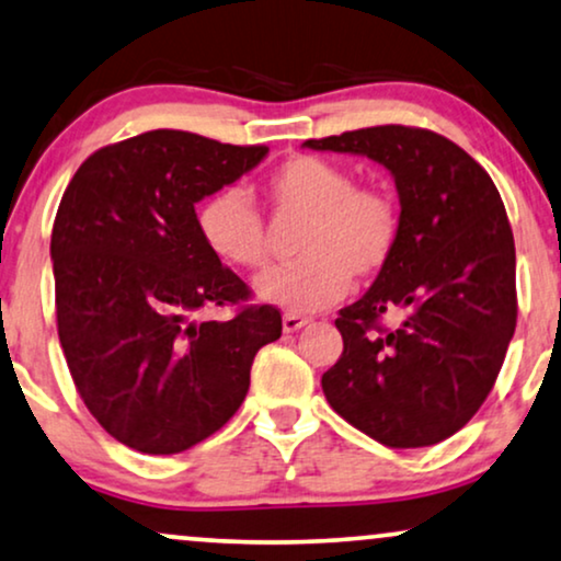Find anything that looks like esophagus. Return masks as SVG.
Wrapping results in <instances>:
<instances>
[{
	"mask_svg": "<svg viewBox=\"0 0 561 561\" xmlns=\"http://www.w3.org/2000/svg\"><path fill=\"white\" fill-rule=\"evenodd\" d=\"M307 324H309L307 317H298V314L283 317V332H298L301 327H307Z\"/></svg>",
	"mask_w": 561,
	"mask_h": 561,
	"instance_id": "34e87169",
	"label": "esophagus"
}]
</instances>
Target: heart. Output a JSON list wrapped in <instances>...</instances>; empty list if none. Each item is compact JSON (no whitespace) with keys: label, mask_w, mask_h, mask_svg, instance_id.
<instances>
[{"label":"heart","mask_w":561,"mask_h":561,"mask_svg":"<svg viewBox=\"0 0 561 561\" xmlns=\"http://www.w3.org/2000/svg\"><path fill=\"white\" fill-rule=\"evenodd\" d=\"M265 193L278 214L309 216L301 237V263L275 267L254 283L263 301L294 314L337 304L353 275L376 278L399 244V208L381 187L355 185L345 167L322 157H294L265 178ZM195 227L203 244L224 263L257 271L267 263V237L260 210L242 187L210 193L198 206Z\"/></svg>","instance_id":"1"}]
</instances>
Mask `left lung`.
I'll return each instance as SVG.
<instances>
[{"label": "left lung", "instance_id": "8db88e82", "mask_svg": "<svg viewBox=\"0 0 561 561\" xmlns=\"http://www.w3.org/2000/svg\"><path fill=\"white\" fill-rule=\"evenodd\" d=\"M317 151L383 164L399 193V244L366 296L340 309L343 355L327 402L389 448L461 431L490 394L515 332V242L492 178L446 136L374 126L309 138ZM405 314L389 331L387 310Z\"/></svg>", "mask_w": 561, "mask_h": 561}]
</instances>
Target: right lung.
Masks as SVG:
<instances>
[{"label":"right lung","instance_id":"obj_1","mask_svg":"<svg viewBox=\"0 0 561 561\" xmlns=\"http://www.w3.org/2000/svg\"><path fill=\"white\" fill-rule=\"evenodd\" d=\"M267 147L147 130L87 157L58 206L50 260L67 366L92 417L151 456L193 448L244 402L280 311L203 244L195 203L257 167ZM243 304L227 323L210 306Z\"/></svg>","mask_w":561,"mask_h":561}]
</instances>
